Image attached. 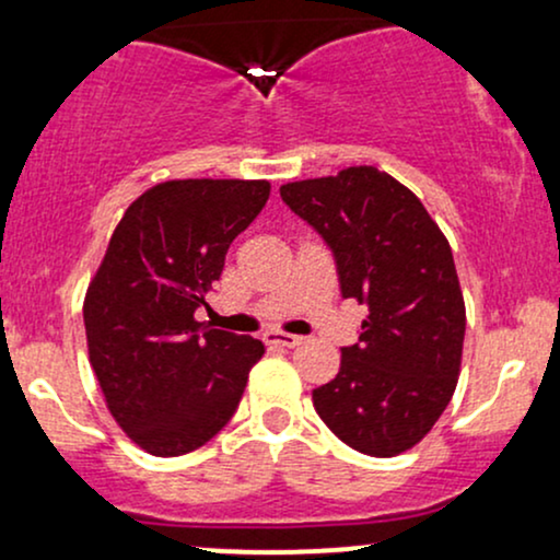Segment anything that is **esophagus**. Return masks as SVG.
I'll return each instance as SVG.
<instances>
[{"label":"esophagus","instance_id":"34e87169","mask_svg":"<svg viewBox=\"0 0 560 560\" xmlns=\"http://www.w3.org/2000/svg\"><path fill=\"white\" fill-rule=\"evenodd\" d=\"M262 342L268 347H298L302 345V337H298V334H284V331H266L262 334Z\"/></svg>","mask_w":560,"mask_h":560}]
</instances>
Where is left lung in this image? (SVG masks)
Instances as JSON below:
<instances>
[{
    "instance_id": "1",
    "label": "left lung",
    "mask_w": 560,
    "mask_h": 560,
    "mask_svg": "<svg viewBox=\"0 0 560 560\" xmlns=\"http://www.w3.org/2000/svg\"><path fill=\"white\" fill-rule=\"evenodd\" d=\"M279 191L329 244L342 298L369 307L313 405L358 453L400 455L432 432L458 384L466 305L453 249L421 199L374 165Z\"/></svg>"
}]
</instances>
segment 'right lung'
I'll return each instance as SVG.
<instances>
[{
  "label": "right lung",
  "instance_id": "obj_1",
  "mask_svg": "<svg viewBox=\"0 0 560 560\" xmlns=\"http://www.w3.org/2000/svg\"><path fill=\"white\" fill-rule=\"evenodd\" d=\"M271 184L184 178L147 189L115 226L83 300L89 361L118 427L147 453H191L234 416L260 339L195 318L229 244Z\"/></svg>",
  "mask_w": 560,
  "mask_h": 560
}]
</instances>
